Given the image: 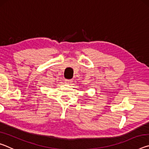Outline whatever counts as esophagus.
<instances>
[{
    "mask_svg": "<svg viewBox=\"0 0 149 149\" xmlns=\"http://www.w3.org/2000/svg\"><path fill=\"white\" fill-rule=\"evenodd\" d=\"M73 82V80L72 79H65V84H71V83Z\"/></svg>",
    "mask_w": 149,
    "mask_h": 149,
    "instance_id": "34e87169",
    "label": "esophagus"
}]
</instances>
